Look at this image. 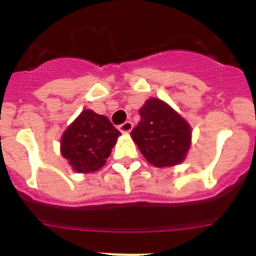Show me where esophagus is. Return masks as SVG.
Segmentation results:
<instances>
[{"label": "esophagus", "mask_w": 256, "mask_h": 256, "mask_svg": "<svg viewBox=\"0 0 256 256\" xmlns=\"http://www.w3.org/2000/svg\"><path fill=\"white\" fill-rule=\"evenodd\" d=\"M132 128H133V124L130 120L124 122L123 124H120V126H119V130L123 133H130V130H132Z\"/></svg>", "instance_id": "obj_1"}]
</instances>
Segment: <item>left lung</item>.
Here are the masks:
<instances>
[{"label":"left lung","instance_id":"8db88e82","mask_svg":"<svg viewBox=\"0 0 256 256\" xmlns=\"http://www.w3.org/2000/svg\"><path fill=\"white\" fill-rule=\"evenodd\" d=\"M140 115L130 134L146 160L158 168L182 162L191 144L188 123L158 98L146 101Z\"/></svg>","mask_w":256,"mask_h":256}]
</instances>
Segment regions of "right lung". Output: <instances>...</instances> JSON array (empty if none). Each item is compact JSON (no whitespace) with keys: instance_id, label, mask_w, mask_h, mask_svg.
Instances as JSON below:
<instances>
[{"instance_id":"right-lung-1","label":"right lung","mask_w":256,"mask_h":256,"mask_svg":"<svg viewBox=\"0 0 256 256\" xmlns=\"http://www.w3.org/2000/svg\"><path fill=\"white\" fill-rule=\"evenodd\" d=\"M120 132L105 115L80 112L61 138V154L78 173H91L105 164Z\"/></svg>"}]
</instances>
